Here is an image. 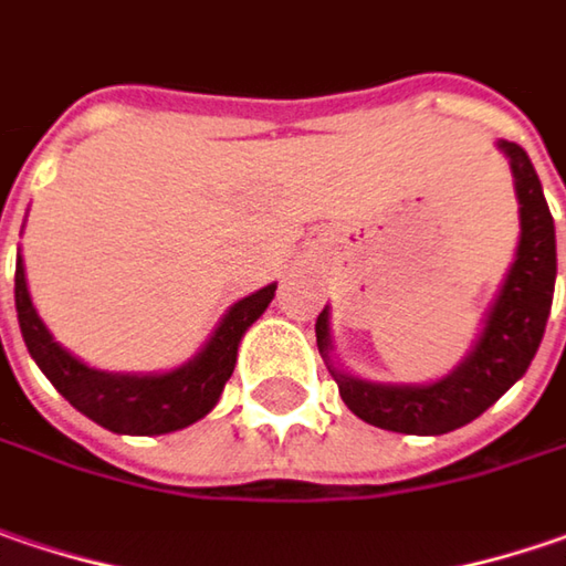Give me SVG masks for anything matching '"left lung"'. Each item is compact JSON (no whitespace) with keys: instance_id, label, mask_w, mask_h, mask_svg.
Listing matches in <instances>:
<instances>
[{"instance_id":"8db88e82","label":"left lung","mask_w":566,"mask_h":566,"mask_svg":"<svg viewBox=\"0 0 566 566\" xmlns=\"http://www.w3.org/2000/svg\"><path fill=\"white\" fill-rule=\"evenodd\" d=\"M500 149L510 156V168L516 178L523 235L516 248V261L503 280V290L494 308L488 312L484 331L455 373H449L433 385H376V381L354 379L340 373L327 356L331 350L327 308L315 322L318 350L340 388L344 405L373 427L391 433H410V437H439L465 427L491 408L513 381L523 379L545 337L554 276H557L554 219L528 156L516 143H500Z\"/></svg>"}]
</instances>
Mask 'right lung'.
I'll return each mask as SVG.
<instances>
[{"label":"right lung","instance_id":"obj_1","mask_svg":"<svg viewBox=\"0 0 566 566\" xmlns=\"http://www.w3.org/2000/svg\"><path fill=\"white\" fill-rule=\"evenodd\" d=\"M273 293L276 286L270 283L264 290L235 302L229 315L222 318V325L216 327L203 354L190 359L181 369L165 373V376H120V373L88 369L82 359L66 354L50 337V331L43 327L28 296L21 258L14 264V308H18V325L28 344V354L34 356L43 376L53 381V388L72 408L92 417L104 430L133 433V437L171 433L210 413L235 369L244 331L264 315Z\"/></svg>","mask_w":566,"mask_h":566}]
</instances>
